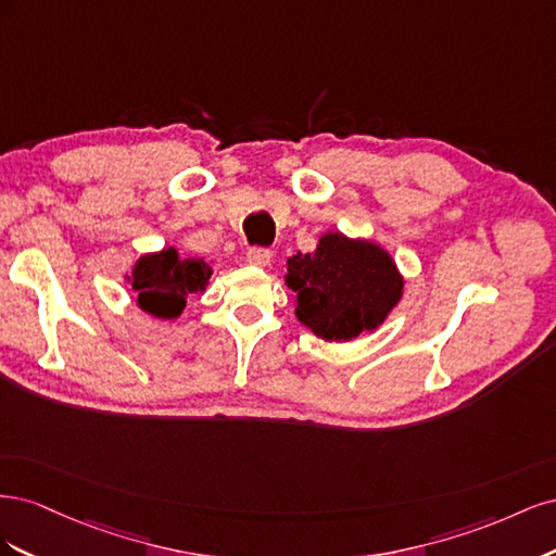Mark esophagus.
<instances>
[{
    "label": "esophagus",
    "mask_w": 556,
    "mask_h": 556,
    "mask_svg": "<svg viewBox=\"0 0 556 556\" xmlns=\"http://www.w3.org/2000/svg\"><path fill=\"white\" fill-rule=\"evenodd\" d=\"M245 260H248V264H252V266H266L268 262H271V250H266V248H250V250L245 252Z\"/></svg>",
    "instance_id": "esophagus-1"
}]
</instances>
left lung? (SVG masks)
Returning <instances> with one entry per match:
<instances>
[{
    "label": "left lung",
    "mask_w": 556,
    "mask_h": 556,
    "mask_svg": "<svg viewBox=\"0 0 556 556\" xmlns=\"http://www.w3.org/2000/svg\"><path fill=\"white\" fill-rule=\"evenodd\" d=\"M285 282L294 292L299 323L325 341H352L378 329L403 294L390 252L341 231L325 233L306 255H292Z\"/></svg>",
    "instance_id": "left-lung-1"
}]
</instances>
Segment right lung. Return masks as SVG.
Segmentation results:
<instances>
[{"mask_svg":"<svg viewBox=\"0 0 556 556\" xmlns=\"http://www.w3.org/2000/svg\"><path fill=\"white\" fill-rule=\"evenodd\" d=\"M213 268L197 257H180L176 248L141 255L131 268V290L137 292L141 311L174 319L182 313L185 301L194 292H204Z\"/></svg>","mask_w":556,"mask_h":556,"instance_id":"1","label":"right lung"}]
</instances>
